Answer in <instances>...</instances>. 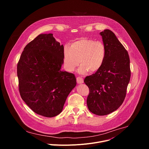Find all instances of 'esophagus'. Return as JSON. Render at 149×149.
<instances>
[{
  "instance_id": "esophagus-1",
  "label": "esophagus",
  "mask_w": 149,
  "mask_h": 149,
  "mask_svg": "<svg viewBox=\"0 0 149 149\" xmlns=\"http://www.w3.org/2000/svg\"><path fill=\"white\" fill-rule=\"evenodd\" d=\"M77 82L78 84H82L84 82V79L81 77H77Z\"/></svg>"
}]
</instances>
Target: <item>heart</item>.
<instances>
[{
    "mask_svg": "<svg viewBox=\"0 0 149 149\" xmlns=\"http://www.w3.org/2000/svg\"><path fill=\"white\" fill-rule=\"evenodd\" d=\"M106 54L107 50L102 42L82 38L73 42L70 47L63 48V66L67 71L73 72L79 63V74H86L88 71L93 74L103 65Z\"/></svg>",
    "mask_w": 149,
    "mask_h": 149,
    "instance_id": "b5f03b06",
    "label": "heart"
}]
</instances>
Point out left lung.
Segmentation results:
<instances>
[{"instance_id":"8db88e82","label":"left lung","mask_w":149,"mask_h":149,"mask_svg":"<svg viewBox=\"0 0 149 149\" xmlns=\"http://www.w3.org/2000/svg\"><path fill=\"white\" fill-rule=\"evenodd\" d=\"M107 54L101 69L87 76L84 82L90 93L87 104L89 110L98 116L107 115L123 104L129 83L131 71L128 52L109 29L100 32Z\"/></svg>"}]
</instances>
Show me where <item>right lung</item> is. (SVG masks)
I'll list each match as a JSON object with an SVG mask.
<instances>
[{
	"instance_id": "add662e5",
	"label": "right lung",
	"mask_w": 149,
	"mask_h": 149,
	"mask_svg": "<svg viewBox=\"0 0 149 149\" xmlns=\"http://www.w3.org/2000/svg\"><path fill=\"white\" fill-rule=\"evenodd\" d=\"M63 51L53 34H40L25 47L17 65L21 98L33 111L46 117L61 113L77 84L73 74L61 70Z\"/></svg>"
}]
</instances>
